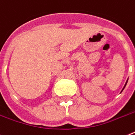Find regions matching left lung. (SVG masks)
<instances>
[{
    "label": "left lung",
    "instance_id": "1",
    "mask_svg": "<svg viewBox=\"0 0 135 135\" xmlns=\"http://www.w3.org/2000/svg\"><path fill=\"white\" fill-rule=\"evenodd\" d=\"M127 82H128V80H127V81H126V84H125V86H124V87H123V89H122V90H123V89H124V88H125V86H126V84H127Z\"/></svg>",
    "mask_w": 135,
    "mask_h": 135
}]
</instances>
